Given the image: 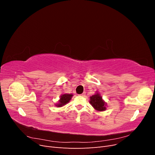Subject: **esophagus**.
Returning <instances> with one entry per match:
<instances>
[{"mask_svg":"<svg viewBox=\"0 0 155 155\" xmlns=\"http://www.w3.org/2000/svg\"><path fill=\"white\" fill-rule=\"evenodd\" d=\"M80 96H85V92H83L81 94H80Z\"/></svg>","mask_w":155,"mask_h":155,"instance_id":"esophagus-1","label":"esophagus"}]
</instances>
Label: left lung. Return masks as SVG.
Listing matches in <instances>:
<instances>
[{
    "mask_svg": "<svg viewBox=\"0 0 155 155\" xmlns=\"http://www.w3.org/2000/svg\"><path fill=\"white\" fill-rule=\"evenodd\" d=\"M90 104L97 111H104L107 109V104L103 100L99 93H96L90 97Z\"/></svg>",
    "mask_w": 155,
    "mask_h": 155,
    "instance_id": "8db88e82",
    "label": "left lung"
}]
</instances>
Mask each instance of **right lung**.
<instances>
[{
  "mask_svg": "<svg viewBox=\"0 0 155 155\" xmlns=\"http://www.w3.org/2000/svg\"><path fill=\"white\" fill-rule=\"evenodd\" d=\"M72 96L73 95L71 94H62L60 96V100H59V103L58 104H56L55 106L58 107L64 106V105L68 104L70 100H71Z\"/></svg>",
  "mask_w": 155,
  "mask_h": 155,
  "instance_id": "add662e5",
  "label": "right lung"
}]
</instances>
